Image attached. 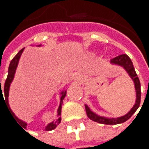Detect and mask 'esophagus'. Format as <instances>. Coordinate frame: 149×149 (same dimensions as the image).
<instances>
[{
	"label": "esophagus",
	"instance_id": "1",
	"mask_svg": "<svg viewBox=\"0 0 149 149\" xmlns=\"http://www.w3.org/2000/svg\"><path fill=\"white\" fill-rule=\"evenodd\" d=\"M81 76L80 74H76V79H81Z\"/></svg>",
	"mask_w": 149,
	"mask_h": 149
}]
</instances>
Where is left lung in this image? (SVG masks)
Listing matches in <instances>:
<instances>
[{
    "label": "left lung",
    "mask_w": 149,
    "mask_h": 149,
    "mask_svg": "<svg viewBox=\"0 0 149 149\" xmlns=\"http://www.w3.org/2000/svg\"><path fill=\"white\" fill-rule=\"evenodd\" d=\"M110 63L115 65H118L122 67L125 70L126 72L130 76L134 85V88H135L136 92V100L134 106L131 108V110L125 114V116H120V117H117V118H109V117H105V116H101L95 114L94 111L91 110V108L85 104V109H86V115L88 116V118L91 120L100 123V124H103V125H118V124H121L124 123L126 120H128L131 116L134 114L136 110H138V108L139 107L140 105V98H141V86H140V81L138 77V76L136 74L135 70L134 68L133 63L130 58V57L126 54H121L120 56L116 57L115 58H112L110 60Z\"/></svg>",
    "instance_id": "left-lung-1"
}]
</instances>
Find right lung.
Masks as SVG:
<instances>
[{"mask_svg": "<svg viewBox=\"0 0 149 149\" xmlns=\"http://www.w3.org/2000/svg\"><path fill=\"white\" fill-rule=\"evenodd\" d=\"M42 46V44H39V45H37V47H41ZM24 49H22L19 52L18 54H16L15 56V58H14L12 60H11V62H10V66H9V69H8V76H7V78L6 80V82H5V86H4V94H5V99L4 100H6V104L8 106V109L10 111V114H12V116H14V118L15 119V120L18 122L19 124H20L21 125H23L24 128H26V126H27V123L25 122V121L21 120L20 119H19L17 116L15 115V113H14L13 111L11 110L10 109V105H9V91H10V84H11V82L13 81L14 77H15V72H16V69H17V67H18V63H19V58H20V57H21V54L23 53ZM0 96H3L2 94V89H1V80H0ZM66 94H67V90L66 89H63V90L61 91V92H60V103H59V106L58 108V110H57V117H58V119L56 120L52 121V122H50L49 123L46 127H45V130L46 131H49V130H54L57 126L59 124H60V122H61V111H62V103H63V100L65 98V96H66Z\"/></svg>", "mask_w": 149, "mask_h": 149, "instance_id": "obj_1", "label": "right lung"}]
</instances>
